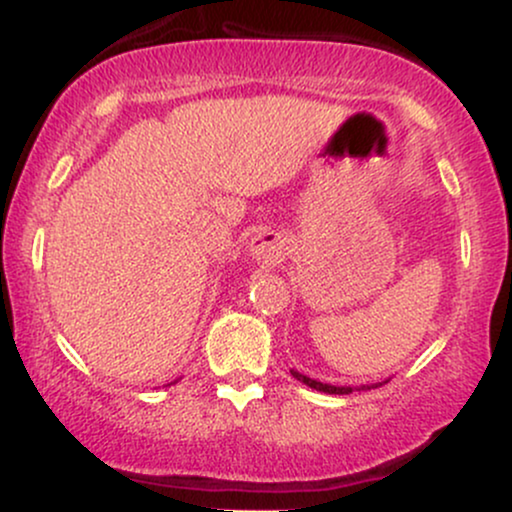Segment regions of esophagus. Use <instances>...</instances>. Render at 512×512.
Wrapping results in <instances>:
<instances>
[{"instance_id":"34e87169","label":"esophagus","mask_w":512,"mask_h":512,"mask_svg":"<svg viewBox=\"0 0 512 512\" xmlns=\"http://www.w3.org/2000/svg\"><path fill=\"white\" fill-rule=\"evenodd\" d=\"M281 248H284L281 236H276V233H260V236L252 238L250 255H252V260H257V262H274V260H279Z\"/></svg>"}]
</instances>
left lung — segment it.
I'll return each mask as SVG.
<instances>
[{"label":"left lung","mask_w":512,"mask_h":512,"mask_svg":"<svg viewBox=\"0 0 512 512\" xmlns=\"http://www.w3.org/2000/svg\"><path fill=\"white\" fill-rule=\"evenodd\" d=\"M291 375L296 380H301L303 385H308V387H313V390H317V392H327V395H349V392H354V390H375V387H380V385H385L387 380H383V383H373V385H361V387H337V385H327V383H320V380H313V378H308V375H303V373H298V370H291Z\"/></svg>","instance_id":"left-lung-1"}]
</instances>
